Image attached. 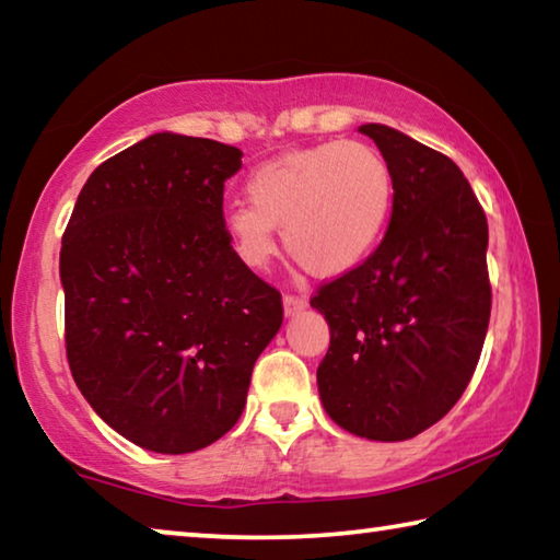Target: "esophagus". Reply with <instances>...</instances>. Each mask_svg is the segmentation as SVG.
I'll return each instance as SVG.
<instances>
[{
  "instance_id": "1",
  "label": "esophagus",
  "mask_w": 560,
  "mask_h": 560,
  "mask_svg": "<svg viewBox=\"0 0 560 560\" xmlns=\"http://www.w3.org/2000/svg\"><path fill=\"white\" fill-rule=\"evenodd\" d=\"M301 308H306V299H303L301 293H283V311H287L289 316L299 314Z\"/></svg>"
}]
</instances>
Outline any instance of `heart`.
Listing matches in <instances>:
<instances>
[{"instance_id":"1","label":"heart","mask_w":560,"mask_h":560,"mask_svg":"<svg viewBox=\"0 0 560 560\" xmlns=\"http://www.w3.org/2000/svg\"><path fill=\"white\" fill-rule=\"evenodd\" d=\"M249 205L224 214L234 252L261 269L277 252V226L301 267L340 273L371 254L390 220L395 173L381 150L334 140L283 153L246 177Z\"/></svg>"}]
</instances>
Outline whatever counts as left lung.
<instances>
[{"label": "left lung", "mask_w": 560, "mask_h": 560, "mask_svg": "<svg viewBox=\"0 0 560 560\" xmlns=\"http://www.w3.org/2000/svg\"><path fill=\"white\" fill-rule=\"evenodd\" d=\"M360 132L395 173L393 217L371 257L311 296L330 328L316 377L336 424L400 442L440 422L479 363L491 314L489 226L447 155L377 122Z\"/></svg>", "instance_id": "1"}]
</instances>
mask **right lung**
<instances>
[{
    "label": "right lung",
    "instance_id": "obj_1",
    "mask_svg": "<svg viewBox=\"0 0 560 560\" xmlns=\"http://www.w3.org/2000/svg\"><path fill=\"white\" fill-rule=\"evenodd\" d=\"M242 150L155 132L93 170L61 240L66 358L98 417L138 447L202 450L230 432L281 293L224 232Z\"/></svg>",
    "mask_w": 560,
    "mask_h": 560
}]
</instances>
